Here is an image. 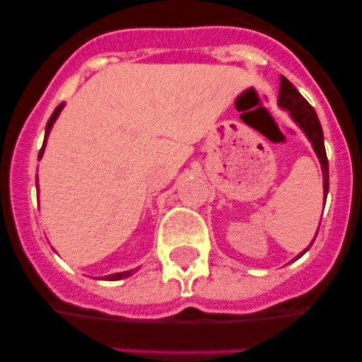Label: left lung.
Segmentation results:
<instances>
[{
	"mask_svg": "<svg viewBox=\"0 0 362 362\" xmlns=\"http://www.w3.org/2000/svg\"><path fill=\"white\" fill-rule=\"evenodd\" d=\"M279 105L282 108H286V110H289L291 117H293L296 122L299 124V127L305 131L306 136H308V140L312 141L313 148H315L317 156H319L320 166H322L324 199H326L327 191H329V164H327L326 147H324V133H322V126H320V122H319V117H317V113L312 108V105H310L308 101H306L305 98L298 93V89H296V87L286 78V76H280ZM317 233H319V229H317ZM305 252H303V254H305ZM303 254H299L298 257H301Z\"/></svg>",
	"mask_w": 362,
	"mask_h": 362,
	"instance_id": "left-lung-1",
	"label": "left lung"
}]
</instances>
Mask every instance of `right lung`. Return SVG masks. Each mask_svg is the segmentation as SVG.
<instances>
[{
  "label": "right lung",
  "instance_id": "obj_1",
  "mask_svg": "<svg viewBox=\"0 0 362 362\" xmlns=\"http://www.w3.org/2000/svg\"><path fill=\"white\" fill-rule=\"evenodd\" d=\"M63 107H64V103H61L59 107L56 108V110H54V113L52 115H50V119H49V122H47V129H45V141H47V136H49V133H50V129H52V124L56 122V119H57V115H59V112L63 110ZM45 141H43V147L40 148V154H38V159L42 158V154H43V148H45ZM134 269H129V272H124V273H115V275H108L107 279L105 280H120V279H126V276H129L131 273H133Z\"/></svg>",
  "mask_w": 362,
  "mask_h": 362
}]
</instances>
